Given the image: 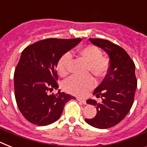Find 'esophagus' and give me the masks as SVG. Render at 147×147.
Listing matches in <instances>:
<instances>
[{
  "instance_id": "esophagus-1",
  "label": "esophagus",
  "mask_w": 147,
  "mask_h": 147,
  "mask_svg": "<svg viewBox=\"0 0 147 147\" xmlns=\"http://www.w3.org/2000/svg\"><path fill=\"white\" fill-rule=\"evenodd\" d=\"M78 101H80V102L82 103V104H84V105H85V104H86V100H84V99H82V98H78Z\"/></svg>"
}]
</instances>
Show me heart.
<instances>
[{"mask_svg": "<svg viewBox=\"0 0 147 147\" xmlns=\"http://www.w3.org/2000/svg\"><path fill=\"white\" fill-rule=\"evenodd\" d=\"M79 55L88 62L87 71H91L96 78L105 77L108 70L109 62L107 58L103 56L99 48L93 45H88L78 50ZM72 55L66 52L61 55L56 64V69L60 76H64L69 73ZM94 78L92 75L85 76H72L62 83V88L65 92L77 96H84L94 86Z\"/></svg>", "mask_w": 147, "mask_h": 147, "instance_id": "obj_1", "label": "heart"}]
</instances>
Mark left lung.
<instances>
[{
    "instance_id": "obj_1",
    "label": "left lung",
    "mask_w": 147,
    "mask_h": 147,
    "mask_svg": "<svg viewBox=\"0 0 147 147\" xmlns=\"http://www.w3.org/2000/svg\"><path fill=\"white\" fill-rule=\"evenodd\" d=\"M89 40L107 53L110 65L105 79L94 89L93 94L101 98L102 102L88 99V104L96 106V116L85 119L89 125L106 129L117 125L123 120L132 107L137 81L135 65L123 48L103 39Z\"/></svg>"
}]
</instances>
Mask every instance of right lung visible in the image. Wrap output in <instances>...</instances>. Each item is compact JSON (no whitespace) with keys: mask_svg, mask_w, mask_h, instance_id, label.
I'll return each mask as SVG.
<instances>
[{"mask_svg":"<svg viewBox=\"0 0 147 147\" xmlns=\"http://www.w3.org/2000/svg\"><path fill=\"white\" fill-rule=\"evenodd\" d=\"M82 41V39L49 38L34 42L22 52L14 71L15 98L20 111L31 123L49 125L59 118L65 105L76 98L60 92L49 94L59 88V59Z\"/></svg>","mask_w":147,"mask_h":147,"instance_id":"add662e5","label":"right lung"}]
</instances>
